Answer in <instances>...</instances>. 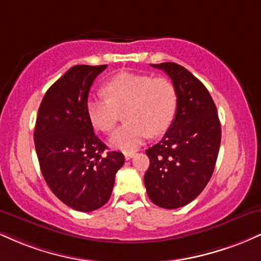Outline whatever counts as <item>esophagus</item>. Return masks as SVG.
I'll return each mask as SVG.
<instances>
[{
  "label": "esophagus",
  "instance_id": "1",
  "mask_svg": "<svg viewBox=\"0 0 261 261\" xmlns=\"http://www.w3.org/2000/svg\"><path fill=\"white\" fill-rule=\"evenodd\" d=\"M124 155H125V160L128 161V160H131V158L134 157V155H135V152H125Z\"/></svg>",
  "mask_w": 261,
  "mask_h": 261
}]
</instances>
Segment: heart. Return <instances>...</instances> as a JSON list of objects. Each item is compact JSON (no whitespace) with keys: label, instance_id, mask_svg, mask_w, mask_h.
Returning a JSON list of instances; mask_svg holds the SVG:
<instances>
[{"label":"heart","instance_id":"b5f03b06","mask_svg":"<svg viewBox=\"0 0 261 261\" xmlns=\"http://www.w3.org/2000/svg\"><path fill=\"white\" fill-rule=\"evenodd\" d=\"M106 95H91L87 113L92 125L103 133H110L120 119L127 120L109 139L110 146L133 152L152 136L163 134L170 126L178 108V93L166 77L121 72L103 87Z\"/></svg>","mask_w":261,"mask_h":261}]
</instances>
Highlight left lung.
Returning <instances> with one entry per match:
<instances>
[{"label": "left lung", "instance_id": "8db88e82", "mask_svg": "<svg viewBox=\"0 0 261 261\" xmlns=\"http://www.w3.org/2000/svg\"><path fill=\"white\" fill-rule=\"evenodd\" d=\"M163 70L178 93L174 120L160 142L146 149L147 195L154 205L174 210L188 205L205 189L218 155L221 124L206 87L174 62L151 65Z\"/></svg>", "mask_w": 261, "mask_h": 261}]
</instances>
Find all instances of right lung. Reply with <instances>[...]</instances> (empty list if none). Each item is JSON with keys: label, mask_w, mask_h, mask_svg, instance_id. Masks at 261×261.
I'll use <instances>...</instances> for the list:
<instances>
[{"label": "right lung", "mask_w": 261, "mask_h": 261, "mask_svg": "<svg viewBox=\"0 0 261 261\" xmlns=\"http://www.w3.org/2000/svg\"><path fill=\"white\" fill-rule=\"evenodd\" d=\"M106 68L71 67L45 93L35 122V151L45 181L59 200L81 212L106 205L125 161L121 152H106L87 113L93 81Z\"/></svg>", "instance_id": "right-lung-1"}]
</instances>
